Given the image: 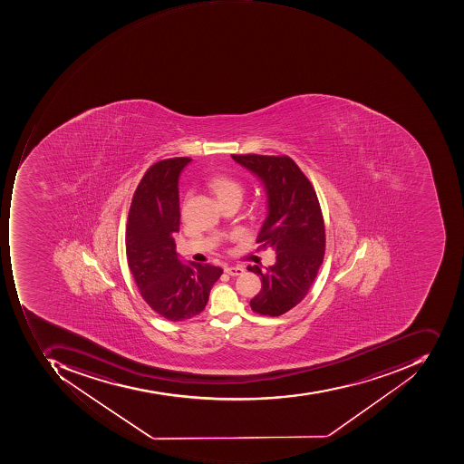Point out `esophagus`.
Returning <instances> with one entry per match:
<instances>
[{"mask_svg": "<svg viewBox=\"0 0 464 464\" xmlns=\"http://www.w3.org/2000/svg\"><path fill=\"white\" fill-rule=\"evenodd\" d=\"M225 272L230 276H239L243 275L244 269L241 266H226Z\"/></svg>", "mask_w": 464, "mask_h": 464, "instance_id": "1", "label": "esophagus"}]
</instances>
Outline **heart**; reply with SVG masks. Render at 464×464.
<instances>
[{
	"mask_svg": "<svg viewBox=\"0 0 464 464\" xmlns=\"http://www.w3.org/2000/svg\"><path fill=\"white\" fill-rule=\"evenodd\" d=\"M210 189L215 192L218 202L228 198H243V184L228 176H216L209 181Z\"/></svg>",
	"mask_w": 464,
	"mask_h": 464,
	"instance_id": "b5f03b06",
	"label": "heart"
}]
</instances>
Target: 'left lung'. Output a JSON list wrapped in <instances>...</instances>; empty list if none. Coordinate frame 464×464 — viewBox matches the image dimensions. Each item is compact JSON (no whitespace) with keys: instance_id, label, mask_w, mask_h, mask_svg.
Masks as SVG:
<instances>
[{"instance_id":"obj_1","label":"left lung","mask_w":464,"mask_h":464,"mask_svg":"<svg viewBox=\"0 0 464 464\" xmlns=\"http://www.w3.org/2000/svg\"><path fill=\"white\" fill-rule=\"evenodd\" d=\"M264 184L267 216L256 243L272 248L276 264L261 276L262 288L251 300L254 313L280 316L305 298L324 256V223L313 184L288 156L231 155Z\"/></svg>"}]
</instances>
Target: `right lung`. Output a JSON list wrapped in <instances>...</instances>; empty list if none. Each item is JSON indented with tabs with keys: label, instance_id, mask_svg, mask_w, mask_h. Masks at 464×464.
<instances>
[{
	"label": "right lung",
	"instance_id": "obj_1",
	"mask_svg": "<svg viewBox=\"0 0 464 464\" xmlns=\"http://www.w3.org/2000/svg\"><path fill=\"white\" fill-rule=\"evenodd\" d=\"M189 158L149 167L130 202L125 231L128 266L140 295L156 314L171 322L199 315L223 269L182 264L174 233L179 231V177Z\"/></svg>",
	"mask_w": 464,
	"mask_h": 464
}]
</instances>
